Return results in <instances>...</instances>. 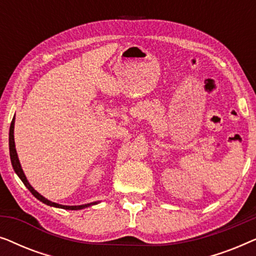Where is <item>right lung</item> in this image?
I'll list each match as a JSON object with an SVG mask.
<instances>
[{"mask_svg": "<svg viewBox=\"0 0 256 256\" xmlns=\"http://www.w3.org/2000/svg\"><path fill=\"white\" fill-rule=\"evenodd\" d=\"M14 124H15V118H12V124H10V132H9V149H10V158H12V168H14V170H15V172L18 174V177L20 178V180H22L24 185H26V186L29 188V191L34 196V197H36L37 199H40V202H43L44 204L54 206V208H65V210H82V208H87V206L96 204V202H90V204L80 205V206H65V205H60V204H57V202H52L50 200H48V199H45L43 196H40V194H38V192L34 190V188L29 184V182L26 180V174H24L22 168H20L18 157H17L16 148H15V141H14Z\"/></svg>", "mask_w": 256, "mask_h": 256, "instance_id": "add662e5", "label": "right lung"}]
</instances>
